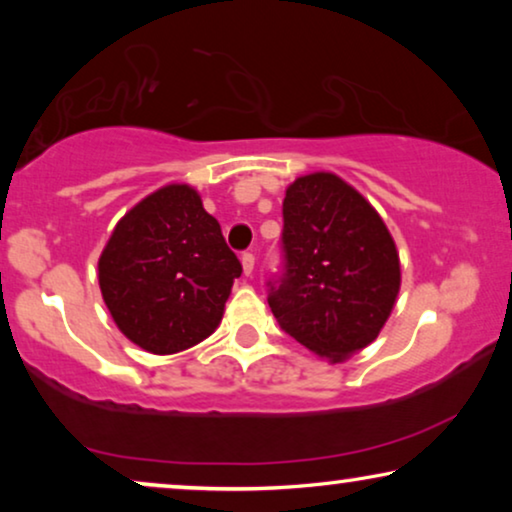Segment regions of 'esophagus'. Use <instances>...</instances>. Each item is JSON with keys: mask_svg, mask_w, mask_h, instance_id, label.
I'll return each instance as SVG.
<instances>
[{"mask_svg": "<svg viewBox=\"0 0 512 512\" xmlns=\"http://www.w3.org/2000/svg\"><path fill=\"white\" fill-rule=\"evenodd\" d=\"M254 265H256V256L254 254H242V268H244V275H251V272H254Z\"/></svg>", "mask_w": 512, "mask_h": 512, "instance_id": "34e87169", "label": "esophagus"}]
</instances>
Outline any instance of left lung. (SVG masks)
<instances>
[{
  "mask_svg": "<svg viewBox=\"0 0 512 512\" xmlns=\"http://www.w3.org/2000/svg\"><path fill=\"white\" fill-rule=\"evenodd\" d=\"M282 270L268 303L284 333L338 363L370 345L401 289L398 251L380 214L331 172L286 188Z\"/></svg>",
  "mask_w": 512,
  "mask_h": 512,
  "instance_id": "8db88e82",
  "label": "left lung"
}]
</instances>
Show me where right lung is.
<instances>
[{"instance_id":"right-lung-1","label":"right lung","mask_w":512,"mask_h":512,"mask_svg":"<svg viewBox=\"0 0 512 512\" xmlns=\"http://www.w3.org/2000/svg\"><path fill=\"white\" fill-rule=\"evenodd\" d=\"M116 326L146 352L174 354L214 333L242 263L186 184L151 193L116 223L100 263Z\"/></svg>"}]
</instances>
